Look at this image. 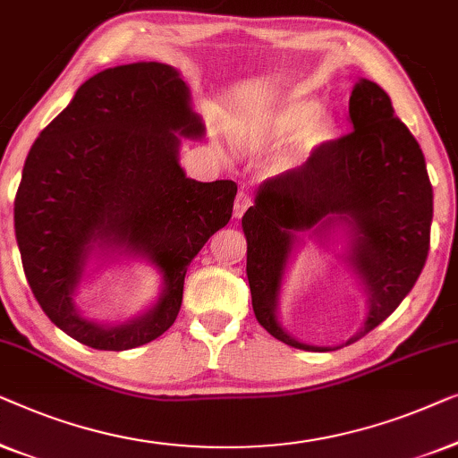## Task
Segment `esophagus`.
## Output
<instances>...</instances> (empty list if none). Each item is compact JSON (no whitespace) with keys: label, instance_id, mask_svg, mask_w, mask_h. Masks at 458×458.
Instances as JSON below:
<instances>
[{"label":"esophagus","instance_id":"1","mask_svg":"<svg viewBox=\"0 0 458 458\" xmlns=\"http://www.w3.org/2000/svg\"><path fill=\"white\" fill-rule=\"evenodd\" d=\"M249 205H250L249 192L244 191V189H241V191H238L236 201H234V217H242V214H244V211H247Z\"/></svg>","mask_w":458,"mask_h":458}]
</instances>
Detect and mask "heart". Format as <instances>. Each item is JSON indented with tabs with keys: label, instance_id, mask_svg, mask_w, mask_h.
<instances>
[{
	"label": "heart",
	"instance_id": "heart-1",
	"mask_svg": "<svg viewBox=\"0 0 458 458\" xmlns=\"http://www.w3.org/2000/svg\"><path fill=\"white\" fill-rule=\"evenodd\" d=\"M319 107V101L309 95H291L257 118L242 132V139L259 149H269L288 138L284 149L276 157V167L288 170L305 162L334 139V118Z\"/></svg>",
	"mask_w": 458,
	"mask_h": 458
}]
</instances>
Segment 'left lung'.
<instances>
[{
	"instance_id": "obj_1",
	"label": "left lung",
	"mask_w": 458,
	"mask_h": 458,
	"mask_svg": "<svg viewBox=\"0 0 458 458\" xmlns=\"http://www.w3.org/2000/svg\"><path fill=\"white\" fill-rule=\"evenodd\" d=\"M349 115L355 131L294 170L263 180L242 216L255 318L274 338L302 351L338 349L301 343L278 319L282 284L302 234L324 247L343 236L340 257L367 294L363 327L344 344L401 305L429 250L434 192L420 143L396 118L388 93L367 79L352 87Z\"/></svg>"
}]
</instances>
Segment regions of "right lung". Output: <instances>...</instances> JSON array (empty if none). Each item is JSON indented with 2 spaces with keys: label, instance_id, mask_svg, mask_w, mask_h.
<instances>
[{
  "label": "right lung",
  "instance_id": "obj_1",
  "mask_svg": "<svg viewBox=\"0 0 458 458\" xmlns=\"http://www.w3.org/2000/svg\"><path fill=\"white\" fill-rule=\"evenodd\" d=\"M205 126L176 68L139 62L82 82L38 134L14 201L24 276L45 315L98 351L156 340L182 305L189 263L232 217V180L197 182L180 167L182 139ZM118 254L163 276L158 301L120 325L85 318L73 296L84 276Z\"/></svg>",
  "mask_w": 458,
  "mask_h": 458
}]
</instances>
